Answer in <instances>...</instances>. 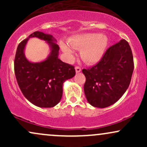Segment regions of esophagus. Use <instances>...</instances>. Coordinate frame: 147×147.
I'll list each match as a JSON object with an SVG mask.
<instances>
[{
  "label": "esophagus",
  "mask_w": 147,
  "mask_h": 147,
  "mask_svg": "<svg viewBox=\"0 0 147 147\" xmlns=\"http://www.w3.org/2000/svg\"><path fill=\"white\" fill-rule=\"evenodd\" d=\"M81 70H82V69H81L80 67H79V66H76L75 67L76 73H79V72H81Z\"/></svg>",
  "instance_id": "1"
}]
</instances>
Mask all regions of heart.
I'll return each instance as SVG.
<instances>
[{
  "label": "heart",
  "instance_id": "1",
  "mask_svg": "<svg viewBox=\"0 0 147 147\" xmlns=\"http://www.w3.org/2000/svg\"><path fill=\"white\" fill-rule=\"evenodd\" d=\"M68 45L61 43L62 52L68 57L73 56V49L81 50V58L87 64H95L102 59L109 45V38L106 34L84 33L73 36L68 40Z\"/></svg>",
  "mask_w": 147,
  "mask_h": 147
}]
</instances>
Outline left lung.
I'll list each match as a JSON object with an SVG mask.
<instances>
[{
	"instance_id": "8db88e82",
	"label": "left lung",
	"mask_w": 147,
	"mask_h": 147,
	"mask_svg": "<svg viewBox=\"0 0 147 147\" xmlns=\"http://www.w3.org/2000/svg\"><path fill=\"white\" fill-rule=\"evenodd\" d=\"M134 69L131 47L124 39L110 47L98 63L83 69L84 90L87 101L96 108L117 102L129 88Z\"/></svg>"
}]
</instances>
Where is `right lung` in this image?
<instances>
[{
    "label": "right lung",
    "instance_id": "1",
    "mask_svg": "<svg viewBox=\"0 0 147 147\" xmlns=\"http://www.w3.org/2000/svg\"><path fill=\"white\" fill-rule=\"evenodd\" d=\"M38 38L48 43L51 52L45 60L32 62L26 58L24 50L30 38ZM52 35L35 32L18 45L14 59L16 81L23 95L34 105L54 107L60 102L64 82L75 75V67L59 59V47Z\"/></svg>",
    "mask_w": 147,
    "mask_h": 147
}]
</instances>
